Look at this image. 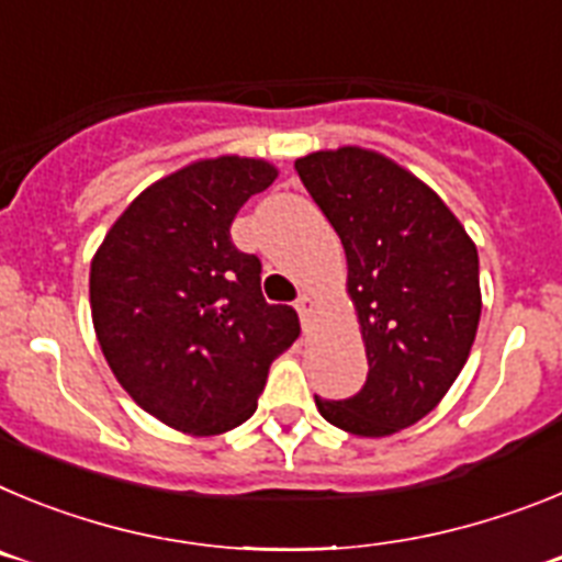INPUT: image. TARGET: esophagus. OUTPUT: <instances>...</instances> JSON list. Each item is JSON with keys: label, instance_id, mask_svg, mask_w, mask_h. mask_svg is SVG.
I'll list each match as a JSON object with an SVG mask.
<instances>
[{"label": "esophagus", "instance_id": "obj_1", "mask_svg": "<svg viewBox=\"0 0 562 562\" xmlns=\"http://www.w3.org/2000/svg\"><path fill=\"white\" fill-rule=\"evenodd\" d=\"M297 315H301V324H304V329H310L312 326V317H315L317 312V301L312 295H301L297 297V304H295Z\"/></svg>", "mask_w": 562, "mask_h": 562}]
</instances>
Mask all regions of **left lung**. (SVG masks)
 Segmentation results:
<instances>
[{
  "label": "left lung",
  "mask_w": 562,
  "mask_h": 562,
  "mask_svg": "<svg viewBox=\"0 0 562 562\" xmlns=\"http://www.w3.org/2000/svg\"><path fill=\"white\" fill-rule=\"evenodd\" d=\"M340 236L369 376L349 400H321L355 436L411 428L441 402L473 349L481 317L479 250L439 193L385 154L360 146L295 160Z\"/></svg>",
  "instance_id": "left-lung-1"
}]
</instances>
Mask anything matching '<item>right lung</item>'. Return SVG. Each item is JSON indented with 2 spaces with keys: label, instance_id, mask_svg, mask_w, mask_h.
<instances>
[{
  "label": "right lung",
  "instance_id": "1",
  "mask_svg": "<svg viewBox=\"0 0 562 562\" xmlns=\"http://www.w3.org/2000/svg\"><path fill=\"white\" fill-rule=\"evenodd\" d=\"M276 177L267 160L236 154L191 162L148 186L92 258L103 357L168 428H238L256 414L272 360L301 335L295 310L261 295V261L231 238L238 207Z\"/></svg>",
  "mask_w": 562,
  "mask_h": 562
}]
</instances>
